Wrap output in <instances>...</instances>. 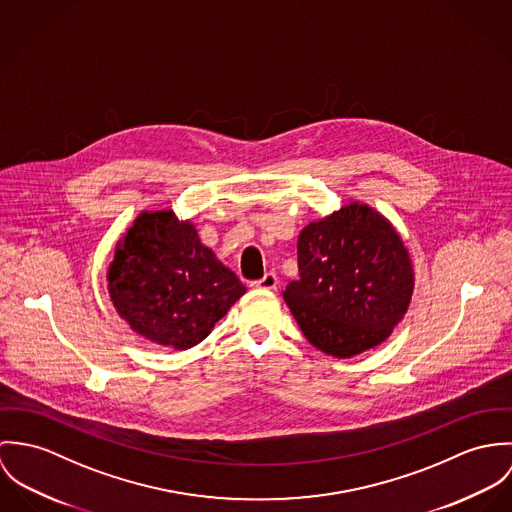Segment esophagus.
Here are the masks:
<instances>
[{
  "instance_id": "esophagus-1",
  "label": "esophagus",
  "mask_w": 512,
  "mask_h": 512,
  "mask_svg": "<svg viewBox=\"0 0 512 512\" xmlns=\"http://www.w3.org/2000/svg\"><path fill=\"white\" fill-rule=\"evenodd\" d=\"M277 284H279L277 275H275V273H267L263 279L253 281L251 286H253V288H259V290H275V288H277Z\"/></svg>"
}]
</instances>
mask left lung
Returning a JSON list of instances; mask_svg holds the SVG:
<instances>
[{
    "label": "left lung",
    "instance_id": "1",
    "mask_svg": "<svg viewBox=\"0 0 512 512\" xmlns=\"http://www.w3.org/2000/svg\"><path fill=\"white\" fill-rule=\"evenodd\" d=\"M298 271L284 302L306 340L338 359L387 340L414 292L412 259L397 229L361 202L300 231Z\"/></svg>",
    "mask_w": 512,
    "mask_h": 512
}]
</instances>
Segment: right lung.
I'll return each instance as SVG.
<instances>
[{"mask_svg":"<svg viewBox=\"0 0 512 512\" xmlns=\"http://www.w3.org/2000/svg\"><path fill=\"white\" fill-rule=\"evenodd\" d=\"M115 312L133 332L184 351L206 340L245 286L172 210L141 212L108 269Z\"/></svg>","mask_w":512,"mask_h":512,"instance_id":"add662e5","label":"right lung"}]
</instances>
